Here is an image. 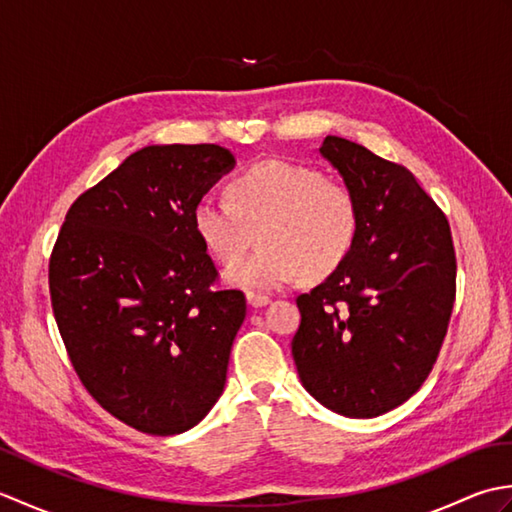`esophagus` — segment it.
Masks as SVG:
<instances>
[{
    "instance_id": "obj_1",
    "label": "esophagus",
    "mask_w": 512,
    "mask_h": 512,
    "mask_svg": "<svg viewBox=\"0 0 512 512\" xmlns=\"http://www.w3.org/2000/svg\"><path fill=\"white\" fill-rule=\"evenodd\" d=\"M246 301H248V306L262 308V306H266L270 299L266 295H259V292H246Z\"/></svg>"
}]
</instances>
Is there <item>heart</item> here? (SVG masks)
<instances>
[{
	"label": "heart",
	"instance_id": "1",
	"mask_svg": "<svg viewBox=\"0 0 512 512\" xmlns=\"http://www.w3.org/2000/svg\"><path fill=\"white\" fill-rule=\"evenodd\" d=\"M193 231L217 264L233 266L259 231L253 257L228 270L235 286L275 290L301 275H332L356 244L361 209L347 184L288 160H262L228 182V200L204 195Z\"/></svg>",
	"mask_w": 512,
	"mask_h": 512
}]
</instances>
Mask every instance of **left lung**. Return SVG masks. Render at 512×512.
I'll use <instances>...</instances> for the list:
<instances>
[{"instance_id": "1", "label": "left lung", "mask_w": 512, "mask_h": 512, "mask_svg": "<svg viewBox=\"0 0 512 512\" xmlns=\"http://www.w3.org/2000/svg\"><path fill=\"white\" fill-rule=\"evenodd\" d=\"M321 154L361 209L350 257L297 297L292 358L303 387L347 418L402 405L438 361L455 301V248L447 215L413 173L339 136Z\"/></svg>"}]
</instances>
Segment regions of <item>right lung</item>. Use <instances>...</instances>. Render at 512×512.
Wrapping results in <instances>:
<instances>
[{
	"label": "right lung",
	"mask_w": 512,
	"mask_h": 512,
	"mask_svg": "<svg viewBox=\"0 0 512 512\" xmlns=\"http://www.w3.org/2000/svg\"><path fill=\"white\" fill-rule=\"evenodd\" d=\"M235 165L220 145H151L70 206L52 246L54 321L99 405L149 436L198 424L226 383L242 290L193 231V206Z\"/></svg>",
	"instance_id": "obj_1"
}]
</instances>
